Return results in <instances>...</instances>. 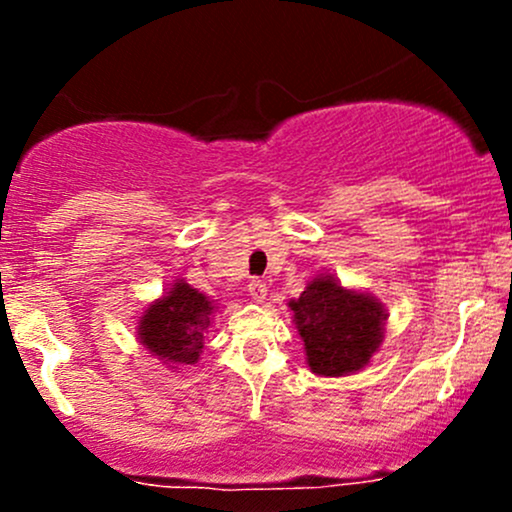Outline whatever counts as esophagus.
I'll list each match as a JSON object with an SVG mask.
<instances>
[{
    "label": "esophagus",
    "mask_w": 512,
    "mask_h": 512,
    "mask_svg": "<svg viewBox=\"0 0 512 512\" xmlns=\"http://www.w3.org/2000/svg\"><path fill=\"white\" fill-rule=\"evenodd\" d=\"M248 293L255 303H264V298H267V284L262 279H252L248 284Z\"/></svg>",
    "instance_id": "esophagus-1"
}]
</instances>
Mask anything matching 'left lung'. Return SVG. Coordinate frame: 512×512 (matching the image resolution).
Listing matches in <instances>:
<instances>
[{
    "label": "left lung",
    "mask_w": 512,
    "mask_h": 512,
    "mask_svg": "<svg viewBox=\"0 0 512 512\" xmlns=\"http://www.w3.org/2000/svg\"><path fill=\"white\" fill-rule=\"evenodd\" d=\"M289 308L315 375L356 373L383 344L385 305L368 293L344 289L332 274L315 276Z\"/></svg>",
    "instance_id": "obj_1"
}]
</instances>
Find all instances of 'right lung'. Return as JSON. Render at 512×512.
Wrapping results in <instances>:
<instances>
[{"label": "right lung", "mask_w": 512, "mask_h": 512, "mask_svg": "<svg viewBox=\"0 0 512 512\" xmlns=\"http://www.w3.org/2000/svg\"><path fill=\"white\" fill-rule=\"evenodd\" d=\"M214 308L209 296L192 289L182 279L175 281L170 291L139 317V342L168 368L192 366L204 349V334L211 325Z\"/></svg>", "instance_id": "obj_1"}]
</instances>
